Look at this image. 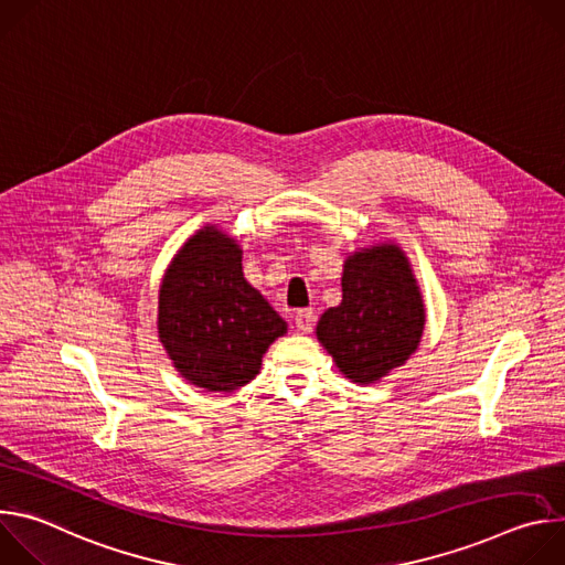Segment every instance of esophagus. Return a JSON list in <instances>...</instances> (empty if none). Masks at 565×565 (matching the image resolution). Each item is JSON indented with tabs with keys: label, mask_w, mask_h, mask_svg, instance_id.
I'll return each instance as SVG.
<instances>
[{
	"label": "esophagus",
	"mask_w": 565,
	"mask_h": 565,
	"mask_svg": "<svg viewBox=\"0 0 565 565\" xmlns=\"http://www.w3.org/2000/svg\"><path fill=\"white\" fill-rule=\"evenodd\" d=\"M312 324H315V312H312V308H299V310L295 312V327H297V331L310 333V331H312Z\"/></svg>",
	"instance_id": "1"
}]
</instances>
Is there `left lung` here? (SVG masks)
Returning <instances> with one entry per match:
<instances>
[{"label":"left lung","instance_id":"left-lung-1","mask_svg":"<svg viewBox=\"0 0 565 565\" xmlns=\"http://www.w3.org/2000/svg\"><path fill=\"white\" fill-rule=\"evenodd\" d=\"M423 327L425 308L409 262L384 244L347 259L342 303L319 317L317 340L347 377L369 384L409 360Z\"/></svg>","mask_w":565,"mask_h":565}]
</instances>
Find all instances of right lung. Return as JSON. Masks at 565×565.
<instances>
[{
	"label": "right lung",
	"mask_w": 565,
	"mask_h": 565,
	"mask_svg": "<svg viewBox=\"0 0 565 565\" xmlns=\"http://www.w3.org/2000/svg\"><path fill=\"white\" fill-rule=\"evenodd\" d=\"M286 321L241 273V250L214 227L196 232L160 286L158 335L192 384L234 391L248 384Z\"/></svg>",
	"instance_id": "obj_1"
}]
</instances>
